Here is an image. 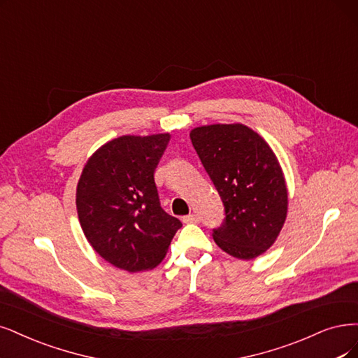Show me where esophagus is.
Wrapping results in <instances>:
<instances>
[{
    "label": "esophagus",
    "mask_w": 358,
    "mask_h": 358,
    "mask_svg": "<svg viewBox=\"0 0 358 358\" xmlns=\"http://www.w3.org/2000/svg\"><path fill=\"white\" fill-rule=\"evenodd\" d=\"M199 215H196V214H190V215H186V217H182V222H199Z\"/></svg>",
    "instance_id": "obj_1"
}]
</instances>
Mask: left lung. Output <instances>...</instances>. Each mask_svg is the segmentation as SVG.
<instances>
[{"instance_id":"left-lung-1","label":"left lung","mask_w":358,"mask_h":358,"mask_svg":"<svg viewBox=\"0 0 358 358\" xmlns=\"http://www.w3.org/2000/svg\"><path fill=\"white\" fill-rule=\"evenodd\" d=\"M190 138L226 210L222 226L213 230L215 243L234 258H257L274 243L287 213L275 155L242 124L199 127Z\"/></svg>"}]
</instances>
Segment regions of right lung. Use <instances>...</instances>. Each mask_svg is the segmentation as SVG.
I'll use <instances>...</instances> for the list:
<instances>
[{"label":"right lung","mask_w":358,"mask_h":358,"mask_svg":"<svg viewBox=\"0 0 358 358\" xmlns=\"http://www.w3.org/2000/svg\"><path fill=\"white\" fill-rule=\"evenodd\" d=\"M169 134L115 138L90 157L76 189L84 234L112 266L137 273L156 267L182 227L159 201L155 169Z\"/></svg>","instance_id":"obj_1"}]
</instances>
